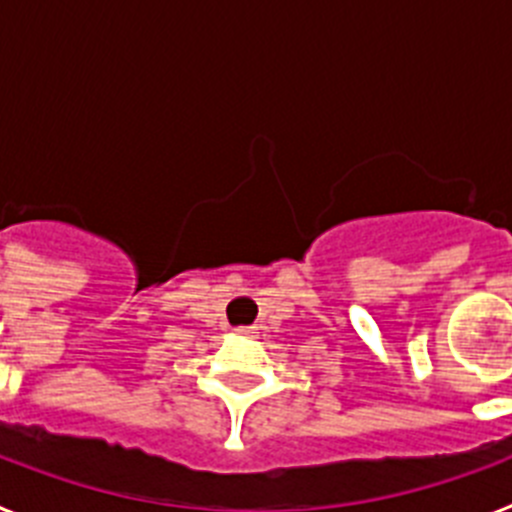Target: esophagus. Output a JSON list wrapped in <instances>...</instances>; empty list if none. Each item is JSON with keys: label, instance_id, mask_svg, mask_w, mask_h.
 Returning a JSON list of instances; mask_svg holds the SVG:
<instances>
[{"label": "esophagus", "instance_id": "34e87169", "mask_svg": "<svg viewBox=\"0 0 512 512\" xmlns=\"http://www.w3.org/2000/svg\"><path fill=\"white\" fill-rule=\"evenodd\" d=\"M235 330H238L241 336H251V333H253V330H256V328H251V325H243V328H235Z\"/></svg>", "mask_w": 512, "mask_h": 512}]
</instances>
